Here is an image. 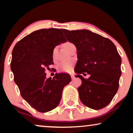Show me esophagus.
Wrapping results in <instances>:
<instances>
[{
  "mask_svg": "<svg viewBox=\"0 0 133 133\" xmlns=\"http://www.w3.org/2000/svg\"><path fill=\"white\" fill-rule=\"evenodd\" d=\"M71 79L73 80L74 79V76L73 74H71Z\"/></svg>",
  "mask_w": 133,
  "mask_h": 133,
  "instance_id": "34e87169",
  "label": "esophagus"
}]
</instances>
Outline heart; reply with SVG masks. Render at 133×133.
I'll list each match as a JSON object with an SVG mask.
<instances>
[{
  "label": "heart",
  "instance_id": "heart-1",
  "mask_svg": "<svg viewBox=\"0 0 133 133\" xmlns=\"http://www.w3.org/2000/svg\"><path fill=\"white\" fill-rule=\"evenodd\" d=\"M73 45L72 43L70 42H66L63 44V46L65 48V50L68 51L69 49L71 46ZM56 52V48H54L53 51H52V56L53 57H55V54ZM72 63L71 62H62L61 64L59 65V70L63 72H70L72 70Z\"/></svg>",
  "mask_w": 133,
  "mask_h": 133
}]
</instances>
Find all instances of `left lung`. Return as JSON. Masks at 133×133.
I'll use <instances>...</instances> for the list:
<instances>
[{
    "label": "left lung",
    "mask_w": 133,
    "mask_h": 133,
    "mask_svg": "<svg viewBox=\"0 0 133 133\" xmlns=\"http://www.w3.org/2000/svg\"><path fill=\"white\" fill-rule=\"evenodd\" d=\"M67 41L77 49V62L74 71L82 81L78 88L82 102L97 110L107 107L119 86L122 59L115 45L108 38L89 30H62ZM90 74L85 79L81 74Z\"/></svg>",
    "instance_id": "left-lung-1"
}]
</instances>
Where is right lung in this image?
Segmentation results:
<instances>
[{"mask_svg":"<svg viewBox=\"0 0 133 133\" xmlns=\"http://www.w3.org/2000/svg\"><path fill=\"white\" fill-rule=\"evenodd\" d=\"M66 41L59 29H41L23 37L12 50L11 70L14 81L23 99L39 112L57 107L63 88L71 82L68 74H56L52 79H46L45 73L54 63V48Z\"/></svg>","mask_w":133,"mask_h":133,"instance_id":"add662e5","label":"right lung"}]
</instances>
